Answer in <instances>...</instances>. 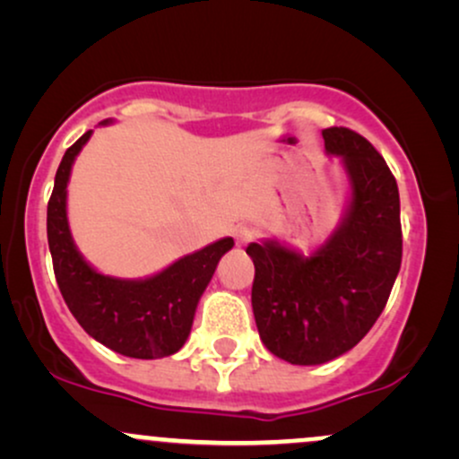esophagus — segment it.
I'll return each mask as SVG.
<instances>
[{
    "mask_svg": "<svg viewBox=\"0 0 459 459\" xmlns=\"http://www.w3.org/2000/svg\"><path fill=\"white\" fill-rule=\"evenodd\" d=\"M233 237L237 246H247L250 241H255V230H252L250 226H237L233 230Z\"/></svg>",
    "mask_w": 459,
    "mask_h": 459,
    "instance_id": "obj_1",
    "label": "esophagus"
}]
</instances>
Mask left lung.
I'll use <instances>...</instances> for the list:
<instances>
[{"mask_svg":"<svg viewBox=\"0 0 459 459\" xmlns=\"http://www.w3.org/2000/svg\"><path fill=\"white\" fill-rule=\"evenodd\" d=\"M343 160L351 200L339 229L310 256L267 239L255 263L252 310L261 341L291 365H324L350 351L386 307L402 267L399 189L368 140L347 127L321 131Z\"/></svg>","mask_w":459,"mask_h":459,"instance_id":"8db88e82","label":"left lung"}]
</instances>
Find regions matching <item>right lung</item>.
Here are the masks:
<instances>
[{
  "instance_id": "obj_1",
  "label": "right lung",
  "mask_w": 459,
  "mask_h": 459,
  "mask_svg": "<svg viewBox=\"0 0 459 459\" xmlns=\"http://www.w3.org/2000/svg\"><path fill=\"white\" fill-rule=\"evenodd\" d=\"M91 134L86 131L65 152L47 204V239L57 287L73 317L99 343L142 360L170 356L187 341L198 299L235 241L224 237L144 281L99 273L77 252L66 220L68 177Z\"/></svg>"
}]
</instances>
